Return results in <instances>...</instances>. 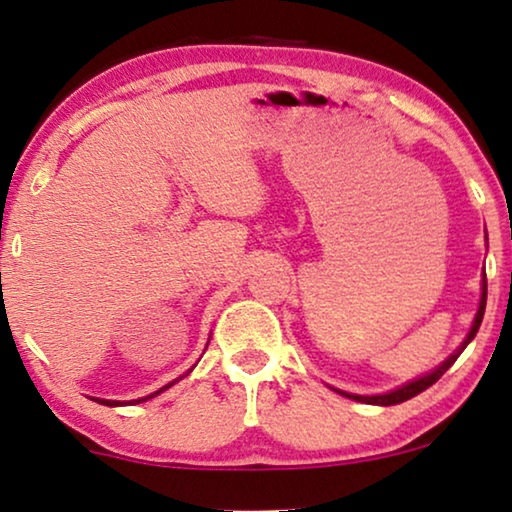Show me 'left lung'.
<instances>
[{
    "label": "left lung",
    "mask_w": 512,
    "mask_h": 512,
    "mask_svg": "<svg viewBox=\"0 0 512 512\" xmlns=\"http://www.w3.org/2000/svg\"><path fill=\"white\" fill-rule=\"evenodd\" d=\"M485 305H487V277L482 279V298H480V307H478V314H475V321H473L471 333H468V338L464 340V345H461V347L457 349V352H454V354L450 356V359H447V361L443 363V366H438L436 370H433V373L419 377V380L405 384V387H401V389L389 391V394H380V396H354V394H345V391H338V394L347 396V398H354V401H361V403H370V405H396V403L408 401V398H412V396L422 394L424 389H429L431 384H436V382L440 380V377L445 375V370L450 368L452 363L459 359V354L464 352L468 342H471V340L475 338V333H478V328H480V324H482V314H485Z\"/></svg>",
    "instance_id": "obj_1"
}]
</instances>
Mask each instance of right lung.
<instances>
[{"mask_svg": "<svg viewBox=\"0 0 512 512\" xmlns=\"http://www.w3.org/2000/svg\"><path fill=\"white\" fill-rule=\"evenodd\" d=\"M174 382H177V380H174ZM174 382H170V384H165V387H163V389H160V391L170 389ZM160 391H156V394H160ZM156 394H151V396H146V398H153V396H156ZM146 398H139V401H135V403H142V401H146ZM95 401H97V403H102V405H123V403H118V401H102V398H95Z\"/></svg>", "mask_w": 512, "mask_h": 512, "instance_id": "1", "label": "right lung"}]
</instances>
